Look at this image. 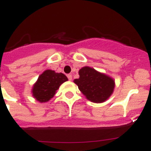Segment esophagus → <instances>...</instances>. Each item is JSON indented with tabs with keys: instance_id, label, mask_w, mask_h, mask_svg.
Listing matches in <instances>:
<instances>
[{
	"instance_id": "34e87169",
	"label": "esophagus",
	"mask_w": 151,
	"mask_h": 151,
	"mask_svg": "<svg viewBox=\"0 0 151 151\" xmlns=\"http://www.w3.org/2000/svg\"><path fill=\"white\" fill-rule=\"evenodd\" d=\"M67 77H68V78H69V81H72V79H73V76H72L71 74L67 75Z\"/></svg>"
}]
</instances>
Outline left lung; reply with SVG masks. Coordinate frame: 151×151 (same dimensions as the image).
I'll list each match as a JSON object with an SVG mask.
<instances>
[{"label": "left lung", "instance_id": "1", "mask_svg": "<svg viewBox=\"0 0 151 151\" xmlns=\"http://www.w3.org/2000/svg\"><path fill=\"white\" fill-rule=\"evenodd\" d=\"M79 78L74 83L88 101L101 104L112 95L115 88V80L94 68L84 66L78 71Z\"/></svg>", "mask_w": 151, "mask_h": 151}]
</instances>
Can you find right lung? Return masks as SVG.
Segmentation results:
<instances>
[{
  "label": "right lung",
  "instance_id": "1",
  "mask_svg": "<svg viewBox=\"0 0 151 151\" xmlns=\"http://www.w3.org/2000/svg\"><path fill=\"white\" fill-rule=\"evenodd\" d=\"M66 81H68L67 77L63 73L47 69L40 75L33 85L32 94L38 102H48L55 95L60 86Z\"/></svg>",
  "mask_w": 151,
  "mask_h": 151
}]
</instances>
